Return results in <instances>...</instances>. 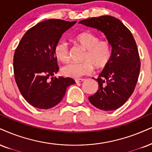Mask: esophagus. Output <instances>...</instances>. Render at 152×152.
I'll use <instances>...</instances> for the list:
<instances>
[{
  "instance_id": "34e87169",
  "label": "esophagus",
  "mask_w": 152,
  "mask_h": 152,
  "mask_svg": "<svg viewBox=\"0 0 152 152\" xmlns=\"http://www.w3.org/2000/svg\"><path fill=\"white\" fill-rule=\"evenodd\" d=\"M84 80H85V79H82V78H80V79H76L75 82H76V83H79V82H83Z\"/></svg>"
}]
</instances>
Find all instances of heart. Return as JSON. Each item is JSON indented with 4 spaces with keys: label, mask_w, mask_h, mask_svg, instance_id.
Here are the masks:
<instances>
[{
    "label": "heart",
    "mask_w": 152,
    "mask_h": 152,
    "mask_svg": "<svg viewBox=\"0 0 152 152\" xmlns=\"http://www.w3.org/2000/svg\"><path fill=\"white\" fill-rule=\"evenodd\" d=\"M75 40L86 49V53L81 63L71 62L62 68L63 75L77 78L92 72L94 66L98 69L106 67L111 61L113 48L107 39L99 40V36L89 31L78 34ZM54 56L58 61L65 63L69 59V48L64 40L56 43L53 49Z\"/></svg>",
    "instance_id": "1"
}]
</instances>
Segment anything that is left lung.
Wrapping results in <instances>:
<instances>
[{
    "label": "left lung",
    "mask_w": 152,
    "mask_h": 152,
    "mask_svg": "<svg viewBox=\"0 0 152 152\" xmlns=\"http://www.w3.org/2000/svg\"><path fill=\"white\" fill-rule=\"evenodd\" d=\"M102 31L113 48L111 61L96 80L99 89L89 97L99 109L113 110L121 107L133 93L140 71L138 49L130 31L121 20L110 15L91 18L79 22Z\"/></svg>",
    "instance_id": "left-lung-1"
}]
</instances>
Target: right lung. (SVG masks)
Wrapping results in <instances>:
<instances>
[{"instance_id": "obj_1", "label": "right lung", "mask_w": 152, "mask_h": 152, "mask_svg": "<svg viewBox=\"0 0 152 152\" xmlns=\"http://www.w3.org/2000/svg\"><path fill=\"white\" fill-rule=\"evenodd\" d=\"M75 23L55 19L39 22L19 43L13 58L15 80L22 96L31 106L40 109L53 107L61 102L67 87L75 83L70 77H53L59 70L54 46Z\"/></svg>"}]
</instances>
